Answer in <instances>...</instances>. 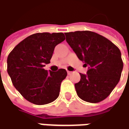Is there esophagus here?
<instances>
[{
  "instance_id": "1",
  "label": "esophagus",
  "mask_w": 129,
  "mask_h": 129,
  "mask_svg": "<svg viewBox=\"0 0 129 129\" xmlns=\"http://www.w3.org/2000/svg\"><path fill=\"white\" fill-rule=\"evenodd\" d=\"M67 73H68V75H71L72 73H73V72H72V71H67Z\"/></svg>"
}]
</instances>
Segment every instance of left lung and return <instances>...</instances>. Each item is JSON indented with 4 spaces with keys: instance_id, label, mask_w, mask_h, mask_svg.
I'll return each instance as SVG.
<instances>
[{
    "instance_id": "1",
    "label": "left lung",
    "mask_w": 129,
    "mask_h": 129,
    "mask_svg": "<svg viewBox=\"0 0 129 129\" xmlns=\"http://www.w3.org/2000/svg\"><path fill=\"white\" fill-rule=\"evenodd\" d=\"M66 42L80 61L88 66L86 75L80 73L75 84L78 96L98 103L112 92L119 81L123 61L119 48L105 37L90 31L65 33Z\"/></svg>"
}]
</instances>
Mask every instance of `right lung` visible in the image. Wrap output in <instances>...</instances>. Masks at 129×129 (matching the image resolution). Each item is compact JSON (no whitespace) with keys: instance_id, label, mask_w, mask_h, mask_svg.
Returning a JSON list of instances; mask_svg holds the SVG:
<instances>
[{"instance_id":"right-lung-1","label":"right lung","mask_w":129,"mask_h":129,"mask_svg":"<svg viewBox=\"0 0 129 129\" xmlns=\"http://www.w3.org/2000/svg\"><path fill=\"white\" fill-rule=\"evenodd\" d=\"M63 33H36L19 43L9 53L8 73L22 96L35 105H46L56 100L67 72L44 70L54 48L65 40Z\"/></svg>"}]
</instances>
